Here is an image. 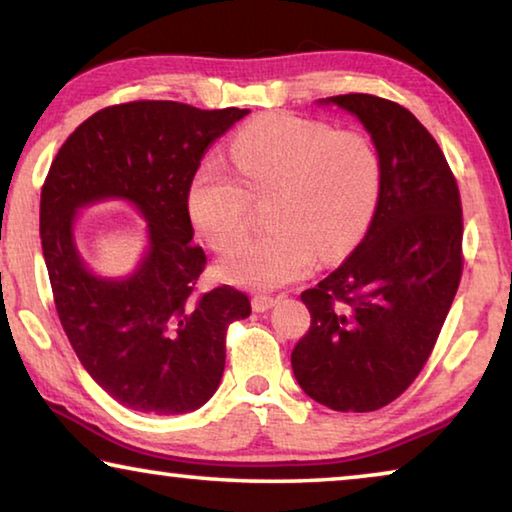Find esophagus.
Instances as JSON below:
<instances>
[{"mask_svg": "<svg viewBox=\"0 0 512 512\" xmlns=\"http://www.w3.org/2000/svg\"><path fill=\"white\" fill-rule=\"evenodd\" d=\"M275 298L271 296H255L253 298V311H257V314H264V311L271 309L275 305Z\"/></svg>", "mask_w": 512, "mask_h": 512, "instance_id": "obj_1", "label": "esophagus"}]
</instances>
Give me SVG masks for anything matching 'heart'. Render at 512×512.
<instances>
[{
  "mask_svg": "<svg viewBox=\"0 0 512 512\" xmlns=\"http://www.w3.org/2000/svg\"><path fill=\"white\" fill-rule=\"evenodd\" d=\"M232 160L246 190L223 164L207 160L187 187V214L214 250L244 230L251 196L271 198V228L237 241L221 257L219 273L250 289H277L314 271L318 255L339 259L363 237L381 189L379 155L370 140L339 133L323 121L266 115L232 144Z\"/></svg>",
  "mask_w": 512,
  "mask_h": 512,
  "instance_id": "heart-1",
  "label": "heart"
}]
</instances>
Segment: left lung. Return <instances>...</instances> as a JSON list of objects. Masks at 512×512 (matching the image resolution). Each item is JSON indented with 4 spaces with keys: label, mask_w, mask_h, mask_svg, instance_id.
I'll use <instances>...</instances> for the list:
<instances>
[{
    "label": "left lung",
    "mask_w": 512,
    "mask_h": 512,
    "mask_svg": "<svg viewBox=\"0 0 512 512\" xmlns=\"http://www.w3.org/2000/svg\"><path fill=\"white\" fill-rule=\"evenodd\" d=\"M357 117L381 164L379 201L350 257L302 291L311 325L291 352L311 400L377 411L420 375L463 271V212L436 140L400 103L372 94L318 101Z\"/></svg>",
    "instance_id": "8db88e82"
}]
</instances>
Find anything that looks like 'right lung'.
<instances>
[{
  "label": "right lung",
  "instance_id": "add662e5",
  "mask_svg": "<svg viewBox=\"0 0 512 512\" xmlns=\"http://www.w3.org/2000/svg\"><path fill=\"white\" fill-rule=\"evenodd\" d=\"M250 110L131 101L94 112L60 146L40 194V239L56 311L88 375L121 406L178 415L221 384L225 332L250 316L246 293H198L207 257L192 244L187 187L207 146ZM133 204L147 250L124 278L97 276L73 239L83 206Z\"/></svg>",
  "mask_w": 512,
  "mask_h": 512
}]
</instances>
